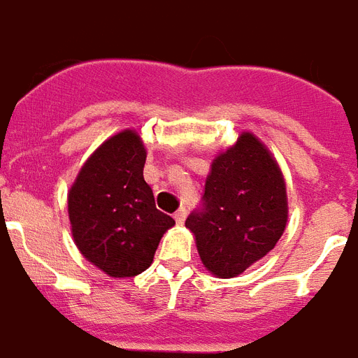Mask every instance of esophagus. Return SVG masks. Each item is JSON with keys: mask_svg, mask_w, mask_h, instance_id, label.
Segmentation results:
<instances>
[{"mask_svg": "<svg viewBox=\"0 0 358 358\" xmlns=\"http://www.w3.org/2000/svg\"><path fill=\"white\" fill-rule=\"evenodd\" d=\"M185 215H187V209L185 208H180L176 213H174V220L178 222V224H184V220H185Z\"/></svg>", "mask_w": 358, "mask_h": 358, "instance_id": "1", "label": "esophagus"}]
</instances>
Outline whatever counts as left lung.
Listing matches in <instances>:
<instances>
[{"mask_svg":"<svg viewBox=\"0 0 358 358\" xmlns=\"http://www.w3.org/2000/svg\"><path fill=\"white\" fill-rule=\"evenodd\" d=\"M285 224L283 174L259 139L243 134L213 162L200 206L185 220L200 259L215 275L234 278L274 248Z\"/></svg>","mask_w":358,"mask_h":358,"instance_id":"1","label":"left lung"}]
</instances>
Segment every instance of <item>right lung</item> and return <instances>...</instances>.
Returning a JSON list of instances; mask_svg holds the SVG:
<instances>
[{
    "label": "right lung",
    "instance_id": "right-lung-1",
    "mask_svg": "<svg viewBox=\"0 0 358 358\" xmlns=\"http://www.w3.org/2000/svg\"><path fill=\"white\" fill-rule=\"evenodd\" d=\"M143 143L124 130L104 141L69 191L73 239L88 261L112 278H132L150 266L174 219L159 211L143 178Z\"/></svg>",
    "mask_w": 358,
    "mask_h": 358
}]
</instances>
